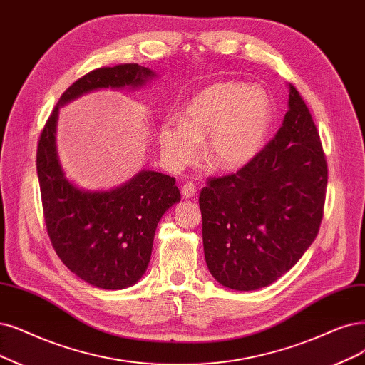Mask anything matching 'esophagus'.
Instances as JSON below:
<instances>
[{
  "label": "esophagus",
  "instance_id": "34e87169",
  "mask_svg": "<svg viewBox=\"0 0 365 365\" xmlns=\"http://www.w3.org/2000/svg\"><path fill=\"white\" fill-rule=\"evenodd\" d=\"M195 192H197V187L194 185V182H186L183 186H182V195L185 198H194L195 197Z\"/></svg>",
  "mask_w": 365,
  "mask_h": 365
}]
</instances>
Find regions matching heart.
<instances>
[{
  "mask_svg": "<svg viewBox=\"0 0 365 365\" xmlns=\"http://www.w3.org/2000/svg\"><path fill=\"white\" fill-rule=\"evenodd\" d=\"M272 120L271 99L259 87L220 83L186 103L182 120L160 126L159 143L167 164L180 170L198 156L220 170H236L252 160L264 144Z\"/></svg>",
  "mask_w": 365,
  "mask_h": 365,
  "instance_id": "heart-1",
  "label": "heart"
}]
</instances>
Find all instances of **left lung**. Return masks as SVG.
<instances>
[{"label":"left lung","instance_id":"left-lung-1","mask_svg":"<svg viewBox=\"0 0 365 365\" xmlns=\"http://www.w3.org/2000/svg\"><path fill=\"white\" fill-rule=\"evenodd\" d=\"M289 88L275 137L236 173L207 179L200 194L206 263L228 289L272 284L319 233L328 164L308 106Z\"/></svg>","mask_w":365,"mask_h":365}]
</instances>
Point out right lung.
<instances>
[{"instance_id": "right-lung-1", "label": "right lung", "mask_w": 365, "mask_h": 365, "mask_svg": "<svg viewBox=\"0 0 365 365\" xmlns=\"http://www.w3.org/2000/svg\"><path fill=\"white\" fill-rule=\"evenodd\" d=\"M153 76L135 63L88 72L61 94L37 144V175L51 244L67 269L105 290L130 287L143 277L158 222L180 201V192L174 178L158 171H141L111 191L78 190L64 178L57 156L58 108L93 90L138 87Z\"/></svg>"}]
</instances>
